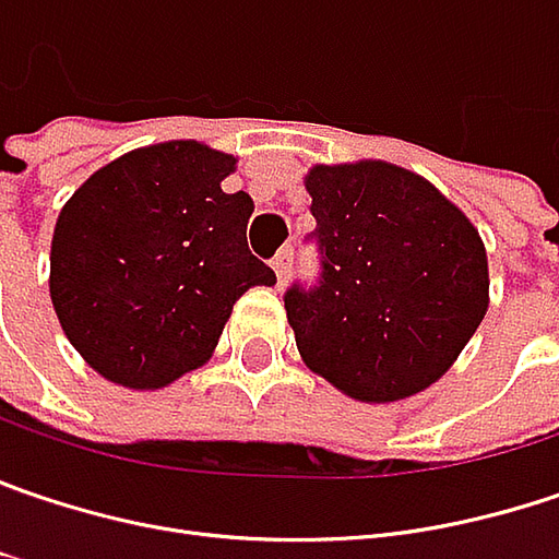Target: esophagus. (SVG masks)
<instances>
[{
	"label": "esophagus",
	"instance_id": "34e87169",
	"mask_svg": "<svg viewBox=\"0 0 559 559\" xmlns=\"http://www.w3.org/2000/svg\"><path fill=\"white\" fill-rule=\"evenodd\" d=\"M290 265H294V249H281L278 255L272 259V269H275L278 281H284L290 275Z\"/></svg>",
	"mask_w": 559,
	"mask_h": 559
}]
</instances>
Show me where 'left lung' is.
Listing matches in <instances>:
<instances>
[{
	"instance_id": "obj_1",
	"label": "left lung",
	"mask_w": 559,
	"mask_h": 559,
	"mask_svg": "<svg viewBox=\"0 0 559 559\" xmlns=\"http://www.w3.org/2000/svg\"><path fill=\"white\" fill-rule=\"evenodd\" d=\"M304 186L322 281L284 294L304 364L367 405L424 392L490 304L477 227L433 182L389 160L316 164Z\"/></svg>"
}]
</instances>
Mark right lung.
<instances>
[{
	"label": "right lung",
	"instance_id": "obj_1",
	"mask_svg": "<svg viewBox=\"0 0 559 559\" xmlns=\"http://www.w3.org/2000/svg\"><path fill=\"white\" fill-rule=\"evenodd\" d=\"M237 157L195 139L126 151L72 192L50 243L66 338L107 382L154 392L209 364L249 287L275 272L247 247Z\"/></svg>",
	"mask_w": 559,
	"mask_h": 559
}]
</instances>
